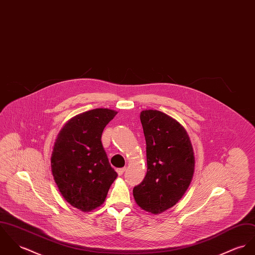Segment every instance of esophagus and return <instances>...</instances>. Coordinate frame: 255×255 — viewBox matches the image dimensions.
Segmentation results:
<instances>
[{"label":"esophagus","mask_w":255,"mask_h":255,"mask_svg":"<svg viewBox=\"0 0 255 255\" xmlns=\"http://www.w3.org/2000/svg\"><path fill=\"white\" fill-rule=\"evenodd\" d=\"M125 167H123V168H118V169H116V172H117V174L120 176V175H122L123 173H124V171H125Z\"/></svg>","instance_id":"esophagus-1"}]
</instances>
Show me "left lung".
Here are the masks:
<instances>
[{
  "instance_id": "1",
  "label": "left lung",
  "mask_w": 255,
  "mask_h": 255,
  "mask_svg": "<svg viewBox=\"0 0 255 255\" xmlns=\"http://www.w3.org/2000/svg\"><path fill=\"white\" fill-rule=\"evenodd\" d=\"M140 118L147 169L133 195L143 210L157 214L175 205L188 190L195 172L194 149L185 128L169 115L148 110Z\"/></svg>"
}]
</instances>
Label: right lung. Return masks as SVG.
<instances>
[{"mask_svg":"<svg viewBox=\"0 0 255 255\" xmlns=\"http://www.w3.org/2000/svg\"><path fill=\"white\" fill-rule=\"evenodd\" d=\"M116 114L109 109L78 114L57 135L52 173L61 196L81 211L101 206L117 177L101 141L105 127Z\"/></svg>","mask_w":255,"mask_h":255,"instance_id":"obj_1","label":"right lung"}]
</instances>
